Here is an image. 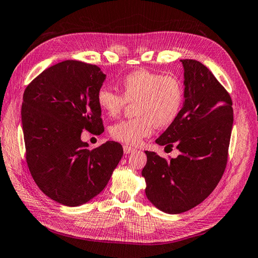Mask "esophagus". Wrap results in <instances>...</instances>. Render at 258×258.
Listing matches in <instances>:
<instances>
[{
  "instance_id": "esophagus-1",
  "label": "esophagus",
  "mask_w": 258,
  "mask_h": 258,
  "mask_svg": "<svg viewBox=\"0 0 258 258\" xmlns=\"http://www.w3.org/2000/svg\"><path fill=\"white\" fill-rule=\"evenodd\" d=\"M136 150L134 147H130V146H128V145H124L123 146V153L124 154H130V153H134Z\"/></svg>"
}]
</instances>
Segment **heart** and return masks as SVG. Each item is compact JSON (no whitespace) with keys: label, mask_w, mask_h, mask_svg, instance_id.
Returning <instances> with one entry per match:
<instances>
[{"label":"heart","mask_w":258,"mask_h":258,"mask_svg":"<svg viewBox=\"0 0 258 258\" xmlns=\"http://www.w3.org/2000/svg\"><path fill=\"white\" fill-rule=\"evenodd\" d=\"M120 93L102 87L97 92V102L107 116H118L128 103H135L137 117L123 120L111 129L117 141L128 145H139L150 137L154 126H170L181 112L184 90L173 76L161 75L148 70H138L126 75L119 84Z\"/></svg>","instance_id":"b5f03b06"}]
</instances>
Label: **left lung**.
Segmentation results:
<instances>
[{"instance_id": "8db88e82", "label": "left lung", "mask_w": 258, "mask_h": 258, "mask_svg": "<svg viewBox=\"0 0 258 258\" xmlns=\"http://www.w3.org/2000/svg\"><path fill=\"white\" fill-rule=\"evenodd\" d=\"M184 101L176 119L156 140L179 155L170 161L146 151L142 170L151 204L169 214L186 212L214 190L227 163L233 123L229 93L196 60H181Z\"/></svg>"}]
</instances>
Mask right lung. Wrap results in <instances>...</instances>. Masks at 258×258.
I'll return each mask as SVG.
<instances>
[{"label":"right lung","mask_w":258,"mask_h":258,"mask_svg":"<svg viewBox=\"0 0 258 258\" xmlns=\"http://www.w3.org/2000/svg\"><path fill=\"white\" fill-rule=\"evenodd\" d=\"M106 79L98 66L66 60L45 70L23 93L21 123L28 167L40 189L79 207L102 191L122 157L119 143L93 150L83 130L104 131L97 92Z\"/></svg>","instance_id":"right-lung-1"}]
</instances>
